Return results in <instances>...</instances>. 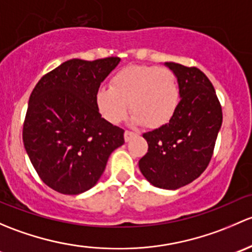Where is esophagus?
<instances>
[{
  "label": "esophagus",
  "mask_w": 252,
  "mask_h": 252,
  "mask_svg": "<svg viewBox=\"0 0 252 252\" xmlns=\"http://www.w3.org/2000/svg\"><path fill=\"white\" fill-rule=\"evenodd\" d=\"M134 136H136V133H133V132H131V131H125V133H124V138H125V142L131 141V139L133 138Z\"/></svg>",
  "instance_id": "esophagus-1"
}]
</instances>
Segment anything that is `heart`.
<instances>
[{
    "label": "heart",
    "mask_w": 252,
    "mask_h": 252,
    "mask_svg": "<svg viewBox=\"0 0 252 252\" xmlns=\"http://www.w3.org/2000/svg\"><path fill=\"white\" fill-rule=\"evenodd\" d=\"M181 99L180 84L168 68L128 65L110 80V87H102L95 94V104L110 124L125 119L129 108L131 121L150 128L166 125L177 110Z\"/></svg>",
    "instance_id": "heart-1"
}]
</instances>
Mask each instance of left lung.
I'll return each mask as SVG.
<instances>
[{
	"mask_svg": "<svg viewBox=\"0 0 252 252\" xmlns=\"http://www.w3.org/2000/svg\"><path fill=\"white\" fill-rule=\"evenodd\" d=\"M165 65L177 76L180 104L166 125L143 133L148 153L138 165L153 186L178 189L206 170L222 126V108L201 70L172 62Z\"/></svg>",
	"mask_w": 252,
	"mask_h": 252,
	"instance_id": "obj_1",
	"label": "left lung"
}]
</instances>
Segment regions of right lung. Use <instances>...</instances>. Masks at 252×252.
I'll list each match as a JSON object with an SVG mask.
<instances>
[{"label":"right lung","mask_w":252,"mask_h":252,"mask_svg":"<svg viewBox=\"0 0 252 252\" xmlns=\"http://www.w3.org/2000/svg\"><path fill=\"white\" fill-rule=\"evenodd\" d=\"M120 63L118 57L70 59L43 75L31 92L23 142L43 183L76 195L95 186L124 129L99 114L95 94Z\"/></svg>","instance_id":"1"}]
</instances>
